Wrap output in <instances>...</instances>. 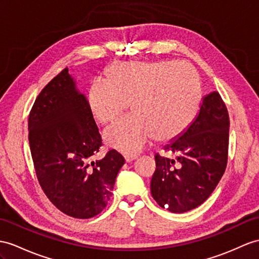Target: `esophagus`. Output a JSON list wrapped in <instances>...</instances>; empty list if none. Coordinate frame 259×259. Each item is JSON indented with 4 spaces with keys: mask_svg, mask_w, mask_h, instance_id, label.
I'll use <instances>...</instances> for the list:
<instances>
[{
    "mask_svg": "<svg viewBox=\"0 0 259 259\" xmlns=\"http://www.w3.org/2000/svg\"><path fill=\"white\" fill-rule=\"evenodd\" d=\"M124 159L126 162H131V161L137 159V156L136 155H125Z\"/></svg>",
    "mask_w": 259,
    "mask_h": 259,
    "instance_id": "1",
    "label": "esophagus"
}]
</instances>
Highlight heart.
<instances>
[{"label":"heart","instance_id":"heart-1","mask_svg":"<svg viewBox=\"0 0 259 259\" xmlns=\"http://www.w3.org/2000/svg\"><path fill=\"white\" fill-rule=\"evenodd\" d=\"M106 80H94L88 89L93 116L105 124L131 102L133 114L118 119L104 132L110 148L126 155L142 151L156 136L168 141L190 126L201 101L198 71L187 62H121Z\"/></svg>","mask_w":259,"mask_h":259}]
</instances>
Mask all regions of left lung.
<instances>
[{
    "label": "left lung",
    "instance_id": "left-lung-1",
    "mask_svg": "<svg viewBox=\"0 0 259 259\" xmlns=\"http://www.w3.org/2000/svg\"><path fill=\"white\" fill-rule=\"evenodd\" d=\"M229 132V113L222 98L217 91L206 94L190 126L165 147L178 154L176 160L155 156L150 191L156 202L174 213L202 204L225 171Z\"/></svg>",
    "mask_w": 259,
    "mask_h": 259
}]
</instances>
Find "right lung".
Segmentation results:
<instances>
[{
	"label": "right lung",
	"mask_w": 259,
	"mask_h": 259,
	"mask_svg": "<svg viewBox=\"0 0 259 259\" xmlns=\"http://www.w3.org/2000/svg\"><path fill=\"white\" fill-rule=\"evenodd\" d=\"M28 132L37 178L52 203L75 219H89L102 211L125 160L112 149L104 158L89 162L102 140L88 100L68 69L37 97Z\"/></svg>",
	"instance_id": "add662e5"
}]
</instances>
